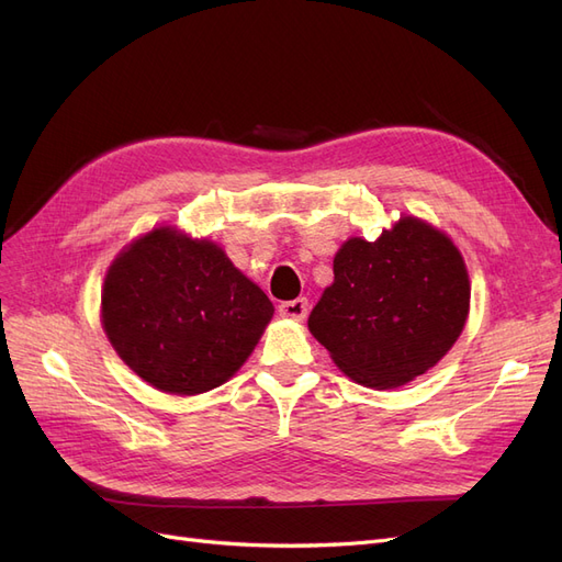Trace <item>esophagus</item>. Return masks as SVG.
Instances as JSON below:
<instances>
[{
  "instance_id": "esophagus-1",
  "label": "esophagus",
  "mask_w": 562,
  "mask_h": 562,
  "mask_svg": "<svg viewBox=\"0 0 562 562\" xmlns=\"http://www.w3.org/2000/svg\"><path fill=\"white\" fill-rule=\"evenodd\" d=\"M310 312V302L304 297H297V300H288V302H281L279 304V314L283 318H293V321H302L304 316H307Z\"/></svg>"
}]
</instances>
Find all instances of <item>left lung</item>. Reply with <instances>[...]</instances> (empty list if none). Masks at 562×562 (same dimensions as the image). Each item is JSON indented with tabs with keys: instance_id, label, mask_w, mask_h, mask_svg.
Here are the masks:
<instances>
[{
	"instance_id": "1",
	"label": "left lung",
	"mask_w": 562,
	"mask_h": 562,
	"mask_svg": "<svg viewBox=\"0 0 562 562\" xmlns=\"http://www.w3.org/2000/svg\"><path fill=\"white\" fill-rule=\"evenodd\" d=\"M333 274L310 333L363 386L396 389L424 375L464 330L471 281L462 252L415 215H401L375 241L351 236Z\"/></svg>"
}]
</instances>
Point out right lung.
Masks as SVG:
<instances>
[{
    "mask_svg": "<svg viewBox=\"0 0 562 562\" xmlns=\"http://www.w3.org/2000/svg\"><path fill=\"white\" fill-rule=\"evenodd\" d=\"M274 304L215 241L164 225L112 260L100 321L135 375L159 391L196 396L239 370Z\"/></svg>",
    "mask_w": 562,
    "mask_h": 562,
    "instance_id": "add662e5",
    "label": "right lung"
}]
</instances>
